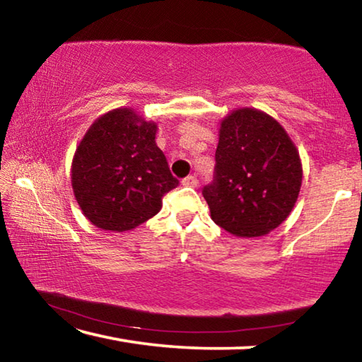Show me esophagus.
Returning a JSON list of instances; mask_svg holds the SVG:
<instances>
[{
  "mask_svg": "<svg viewBox=\"0 0 362 362\" xmlns=\"http://www.w3.org/2000/svg\"><path fill=\"white\" fill-rule=\"evenodd\" d=\"M182 185H185V187H192V188H194L196 185H198V179H196L194 175H188V177H185V179L182 180Z\"/></svg>",
  "mask_w": 362,
  "mask_h": 362,
  "instance_id": "1",
  "label": "esophagus"
}]
</instances>
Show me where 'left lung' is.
<instances>
[{
  "label": "left lung",
  "instance_id": "1",
  "mask_svg": "<svg viewBox=\"0 0 362 362\" xmlns=\"http://www.w3.org/2000/svg\"><path fill=\"white\" fill-rule=\"evenodd\" d=\"M302 175L297 146L273 116L233 110L220 122L216 177L203 189L211 218L240 238L268 235L289 217Z\"/></svg>",
  "mask_w": 362,
  "mask_h": 362
}]
</instances>
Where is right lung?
I'll return each instance as SVG.
<instances>
[{"label":"right lung","mask_w":362,"mask_h":362,"mask_svg":"<svg viewBox=\"0 0 362 362\" xmlns=\"http://www.w3.org/2000/svg\"><path fill=\"white\" fill-rule=\"evenodd\" d=\"M158 126L132 108L97 118L76 146L71 187L84 217L105 231H127L156 216L179 185L156 145Z\"/></svg>","instance_id":"obj_1"}]
</instances>
